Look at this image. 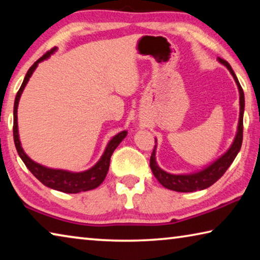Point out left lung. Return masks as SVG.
<instances>
[{"mask_svg":"<svg viewBox=\"0 0 260 260\" xmlns=\"http://www.w3.org/2000/svg\"><path fill=\"white\" fill-rule=\"evenodd\" d=\"M218 62L222 63L223 66H225L228 71L230 72V74L233 75L239 91V119L236 136H235L234 142L230 145L229 149H228L221 157L217 158L216 160L211 162L210 165L206 166L205 169L185 174L169 173V172L164 171L159 167L157 159H155V152H157V151H155L157 150V139H155L153 152L151 154L150 158V167L151 170H152L153 175L157 178V180L160 182V185H162L167 189L181 191V193H189V191H197L208 188V187L216 182L218 179L225 173V171L229 169V166L233 164L235 158H236V155L239 152V150H241L243 141V115H244L245 107L244 91H243L236 74H235V72L231 69L229 63L221 58H218Z\"/></svg>","mask_w":260,"mask_h":260,"instance_id":"left-lung-1","label":"left lung"}]
</instances>
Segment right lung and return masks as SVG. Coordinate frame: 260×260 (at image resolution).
Listing matches in <instances>:
<instances>
[{
    "instance_id": "add662e5",
    "label": "right lung",
    "mask_w": 260,
    "mask_h": 260,
    "mask_svg": "<svg viewBox=\"0 0 260 260\" xmlns=\"http://www.w3.org/2000/svg\"><path fill=\"white\" fill-rule=\"evenodd\" d=\"M57 51V47L52 49L51 51L47 52L43 55L42 58H39L32 66L30 67L29 71L25 75V78L23 80V83L21 88L17 91L16 95L15 103H14V142L16 150H17L18 155L21 157L23 162L25 164V166L29 169V171L32 173L36 178L41 181L44 186L50 187L52 189L62 191V193H69V194H75L80 193V191H87L90 189H94L99 187L103 180L106 179V175L109 170V164L111 154L115 151V149L119 145L123 139L126 137L127 131H121L117 135H115L113 138L108 142L106 150L101 158L99 159V161L95 164L90 169L82 171V172H71L67 170H59V169H51V167L43 166L41 164L34 161L29 155L24 152L21 141H19V134H18V123H17V109H18V103L21 95L23 93L24 88H25L26 83L29 82L31 75L34 74L35 70L37 69L38 63L42 62L46 59L51 57V54H53Z\"/></svg>"
}]
</instances>
